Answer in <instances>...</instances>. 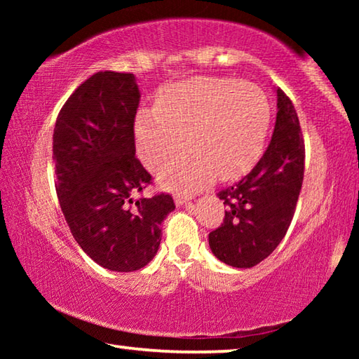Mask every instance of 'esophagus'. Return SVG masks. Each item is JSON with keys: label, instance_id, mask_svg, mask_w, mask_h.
Instances as JSON below:
<instances>
[{"label": "esophagus", "instance_id": "esophagus-1", "mask_svg": "<svg viewBox=\"0 0 359 359\" xmlns=\"http://www.w3.org/2000/svg\"><path fill=\"white\" fill-rule=\"evenodd\" d=\"M174 201L177 205H184V204H188V199L187 196H182V194H175L174 196Z\"/></svg>", "mask_w": 359, "mask_h": 359}]
</instances>
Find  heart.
Wrapping results in <instances>:
<instances>
[{
	"label": "heart",
	"instance_id": "1",
	"mask_svg": "<svg viewBox=\"0 0 359 359\" xmlns=\"http://www.w3.org/2000/svg\"><path fill=\"white\" fill-rule=\"evenodd\" d=\"M271 106L263 90L234 79L196 77L163 88L136 117L139 156L156 168L190 139L193 149L158 171L161 185L193 191L214 177H238L263 150ZM189 137H186V133Z\"/></svg>",
	"mask_w": 359,
	"mask_h": 359
}]
</instances>
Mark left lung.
Instances as JSON below:
<instances>
[{
	"label": "left lung",
	"mask_w": 359,
	"mask_h": 359,
	"mask_svg": "<svg viewBox=\"0 0 359 359\" xmlns=\"http://www.w3.org/2000/svg\"><path fill=\"white\" fill-rule=\"evenodd\" d=\"M299 118L291 100L277 90L274 135L250 172L218 191L226 205L223 223L209 234L212 253L233 267H253L287 234L304 179Z\"/></svg>",
	"instance_id": "8db88e82"
}]
</instances>
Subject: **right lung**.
Returning a JSON list of instances; mask_svg holds the SVG:
<instances>
[{
    "label": "right lung",
    "mask_w": 359,
    "mask_h": 359,
    "mask_svg": "<svg viewBox=\"0 0 359 359\" xmlns=\"http://www.w3.org/2000/svg\"><path fill=\"white\" fill-rule=\"evenodd\" d=\"M141 92L130 72L100 71L79 85L53 130L57 196L82 250L115 272L147 266L171 194L136 198L151 175L136 158L135 117Z\"/></svg>",
    "instance_id": "1"
}]
</instances>
